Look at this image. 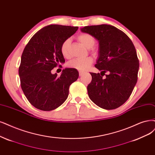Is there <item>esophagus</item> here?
Segmentation results:
<instances>
[{"label":"esophagus","instance_id":"1","mask_svg":"<svg viewBox=\"0 0 155 155\" xmlns=\"http://www.w3.org/2000/svg\"><path fill=\"white\" fill-rule=\"evenodd\" d=\"M84 74V72H83V71H80V72H79V76L81 77V76L83 75Z\"/></svg>","mask_w":155,"mask_h":155}]
</instances>
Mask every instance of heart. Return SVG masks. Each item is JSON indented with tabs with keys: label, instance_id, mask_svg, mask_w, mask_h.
<instances>
[{
	"label": "heart",
	"instance_id": "obj_1",
	"mask_svg": "<svg viewBox=\"0 0 155 155\" xmlns=\"http://www.w3.org/2000/svg\"><path fill=\"white\" fill-rule=\"evenodd\" d=\"M78 41L87 48H92L96 43V39L92 35L87 33H82L78 36ZM70 45V39L64 40L61 46V52L62 56L68 58L69 57V47ZM93 59L91 57L85 59H76L68 63L69 67L75 69L78 71H83L92 64Z\"/></svg>",
	"mask_w": 155,
	"mask_h": 155
}]
</instances>
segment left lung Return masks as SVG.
<instances>
[{"instance_id":"left-lung-1","label":"left lung","mask_w":155,"mask_h":155,"mask_svg":"<svg viewBox=\"0 0 155 155\" xmlns=\"http://www.w3.org/2000/svg\"><path fill=\"white\" fill-rule=\"evenodd\" d=\"M81 31L99 43L95 67L101 73H91L89 98L104 109H115L127 101L137 82L139 61L135 48L127 34L110 25L85 26ZM106 72L110 73L104 79Z\"/></svg>"}]
</instances>
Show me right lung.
I'll use <instances>...</instances> for the list:
<instances>
[{
	"mask_svg": "<svg viewBox=\"0 0 155 155\" xmlns=\"http://www.w3.org/2000/svg\"><path fill=\"white\" fill-rule=\"evenodd\" d=\"M78 28L56 24L45 26L31 38L23 51L18 70L21 87L38 109L50 111L61 106L68 98L70 85L78 78V71L73 68L64 69L59 77L51 73L65 62L61 46Z\"/></svg>",
	"mask_w": 155,
	"mask_h": 155,
	"instance_id": "add662e5",
	"label": "right lung"
}]
</instances>
